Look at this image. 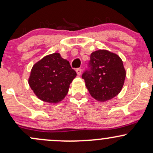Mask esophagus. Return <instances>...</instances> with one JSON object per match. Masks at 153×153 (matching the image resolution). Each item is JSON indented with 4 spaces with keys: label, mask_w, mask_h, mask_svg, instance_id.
<instances>
[{
    "label": "esophagus",
    "mask_w": 153,
    "mask_h": 153,
    "mask_svg": "<svg viewBox=\"0 0 153 153\" xmlns=\"http://www.w3.org/2000/svg\"><path fill=\"white\" fill-rule=\"evenodd\" d=\"M76 73H77V74H78V75H80V74H81V73H82V69H81V68H77V69H76Z\"/></svg>",
    "instance_id": "obj_1"
}]
</instances>
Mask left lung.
Returning a JSON list of instances; mask_svg holds the SVG:
<instances>
[{"instance_id": "obj_1", "label": "left lung", "mask_w": 153, "mask_h": 153, "mask_svg": "<svg viewBox=\"0 0 153 153\" xmlns=\"http://www.w3.org/2000/svg\"><path fill=\"white\" fill-rule=\"evenodd\" d=\"M87 69L82 74L94 99L106 101L119 94L126 77L122 59L107 50L92 52Z\"/></svg>"}]
</instances>
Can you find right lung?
Segmentation results:
<instances>
[{
    "mask_svg": "<svg viewBox=\"0 0 153 153\" xmlns=\"http://www.w3.org/2000/svg\"><path fill=\"white\" fill-rule=\"evenodd\" d=\"M77 75L71 64L59 53L45 57L33 66L29 84L39 99L56 103L65 97Z\"/></svg>",
    "mask_w": 153,
    "mask_h": 153,
    "instance_id": "right-lung-1",
    "label": "right lung"
}]
</instances>
